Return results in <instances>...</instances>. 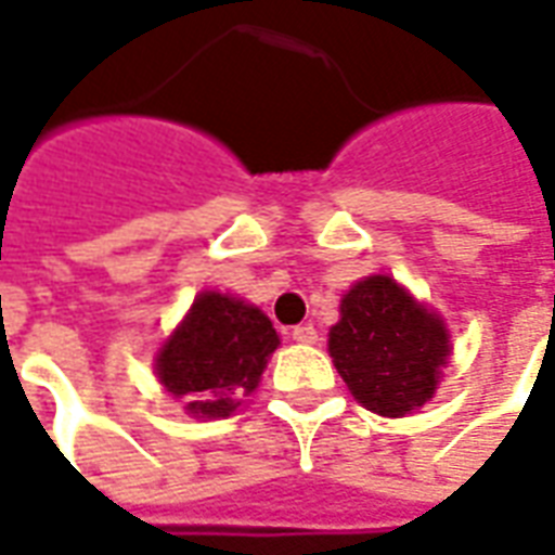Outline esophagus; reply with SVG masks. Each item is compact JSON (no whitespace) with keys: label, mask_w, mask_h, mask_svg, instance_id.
<instances>
[{"label":"esophagus","mask_w":555,"mask_h":555,"mask_svg":"<svg viewBox=\"0 0 555 555\" xmlns=\"http://www.w3.org/2000/svg\"><path fill=\"white\" fill-rule=\"evenodd\" d=\"M291 338L300 341V345H314V341H318V330H314L312 324H300L291 330Z\"/></svg>","instance_id":"34e87169"}]
</instances>
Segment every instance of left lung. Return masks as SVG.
<instances>
[{"label":"left lung","instance_id":"8db88e82","mask_svg":"<svg viewBox=\"0 0 555 555\" xmlns=\"http://www.w3.org/2000/svg\"><path fill=\"white\" fill-rule=\"evenodd\" d=\"M330 357L362 408L404 416L434 396L449 360V333L396 279L369 276L341 300Z\"/></svg>","mask_w":555,"mask_h":555}]
</instances>
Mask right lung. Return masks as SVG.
I'll return each mask as SVG.
<instances>
[{
    "instance_id": "add662e5",
    "label": "right lung",
    "mask_w": 555,
    "mask_h": 555,
    "mask_svg": "<svg viewBox=\"0 0 555 555\" xmlns=\"http://www.w3.org/2000/svg\"><path fill=\"white\" fill-rule=\"evenodd\" d=\"M276 348V330L261 309L205 291L159 350L157 377L171 396L186 398L193 416L225 418L253 396Z\"/></svg>"
}]
</instances>
